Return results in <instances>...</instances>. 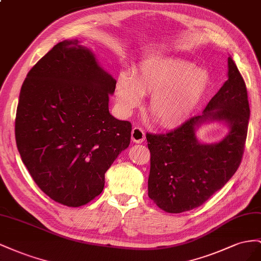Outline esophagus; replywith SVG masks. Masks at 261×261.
Returning <instances> with one entry per match:
<instances>
[{"mask_svg":"<svg viewBox=\"0 0 261 261\" xmlns=\"http://www.w3.org/2000/svg\"><path fill=\"white\" fill-rule=\"evenodd\" d=\"M131 140H132V142L143 143L144 140H145L144 131L141 128H139V126L133 128L132 131H131Z\"/></svg>","mask_w":261,"mask_h":261,"instance_id":"esophagus-1","label":"esophagus"}]
</instances>
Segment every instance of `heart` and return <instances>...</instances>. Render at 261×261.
Masks as SVG:
<instances>
[{
  "instance_id": "1",
  "label": "heart",
  "mask_w": 261,
  "mask_h": 261,
  "mask_svg": "<svg viewBox=\"0 0 261 261\" xmlns=\"http://www.w3.org/2000/svg\"><path fill=\"white\" fill-rule=\"evenodd\" d=\"M210 72L170 57H158L141 62L133 76L123 73L116 85L117 106L129 116L142 105L143 95L152 97L148 114L162 128L181 125L203 99L211 86Z\"/></svg>"
}]
</instances>
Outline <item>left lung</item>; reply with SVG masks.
<instances>
[{
    "instance_id": "obj_1",
    "label": "left lung",
    "mask_w": 261,
    "mask_h": 261,
    "mask_svg": "<svg viewBox=\"0 0 261 261\" xmlns=\"http://www.w3.org/2000/svg\"><path fill=\"white\" fill-rule=\"evenodd\" d=\"M227 69V81L202 115L166 135H146L151 152L148 197L168 213H181L203 204L240 166L250 109L246 85L230 56ZM213 122L226 125L228 133L217 143H201L196 136L198 129Z\"/></svg>"
}]
</instances>
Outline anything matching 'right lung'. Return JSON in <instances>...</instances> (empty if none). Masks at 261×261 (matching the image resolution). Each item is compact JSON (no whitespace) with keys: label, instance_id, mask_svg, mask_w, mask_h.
<instances>
[{"label":"right lung","instance_id":"obj_1","mask_svg":"<svg viewBox=\"0 0 261 261\" xmlns=\"http://www.w3.org/2000/svg\"><path fill=\"white\" fill-rule=\"evenodd\" d=\"M116 83L77 39L57 43L28 72L15 138L29 174L56 202L75 207L100 195L129 146L131 123L109 113Z\"/></svg>","mask_w":261,"mask_h":261}]
</instances>
